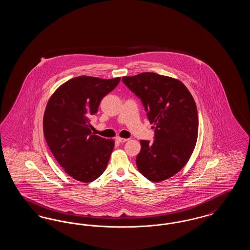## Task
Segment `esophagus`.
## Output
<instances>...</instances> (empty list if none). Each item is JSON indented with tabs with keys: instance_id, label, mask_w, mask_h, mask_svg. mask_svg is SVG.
I'll return each mask as SVG.
<instances>
[{
	"instance_id": "34e87169",
	"label": "esophagus",
	"mask_w": 250,
	"mask_h": 250,
	"mask_svg": "<svg viewBox=\"0 0 250 250\" xmlns=\"http://www.w3.org/2000/svg\"><path fill=\"white\" fill-rule=\"evenodd\" d=\"M116 141H117V142H119V143H125V142H127V141H128V139H124V138L117 137V138H116Z\"/></svg>"
}]
</instances>
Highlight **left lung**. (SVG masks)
Segmentation results:
<instances>
[{"mask_svg": "<svg viewBox=\"0 0 250 250\" xmlns=\"http://www.w3.org/2000/svg\"><path fill=\"white\" fill-rule=\"evenodd\" d=\"M123 83L143 103L155 140L141 141L139 171L152 182H161L180 171L196 146L199 118L196 103L178 80L151 72L124 77Z\"/></svg>", "mask_w": 250, "mask_h": 250, "instance_id": "1", "label": "left lung"}]
</instances>
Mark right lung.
Returning a JSON list of instances; mask_svg holds the SVG:
<instances>
[{
	"mask_svg": "<svg viewBox=\"0 0 250 250\" xmlns=\"http://www.w3.org/2000/svg\"><path fill=\"white\" fill-rule=\"evenodd\" d=\"M120 80L77 77L61 85L48 100L43 119L45 139L60 166L72 178L90 183L107 167L114 141L92 133L90 118Z\"/></svg>",
	"mask_w": 250,
	"mask_h": 250,
	"instance_id": "obj_1",
	"label": "right lung"
}]
</instances>
